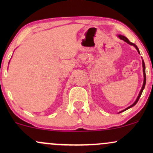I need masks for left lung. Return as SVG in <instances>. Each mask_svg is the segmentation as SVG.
Here are the masks:
<instances>
[{"label":"left lung","instance_id":"8db88e82","mask_svg":"<svg viewBox=\"0 0 153 153\" xmlns=\"http://www.w3.org/2000/svg\"><path fill=\"white\" fill-rule=\"evenodd\" d=\"M118 37H119V39H122V40H123V41H124V42H125L128 43V44H129V45H132V46H134V47H135V48H136V50H137L138 53H139V54H140V50H139L138 47H137V45H135V44H133L132 42H129V40L128 39H127V37H125V36H123V35H121V34H119V35H118ZM143 75H144V81H143V87H142L141 90H140V94H139L138 96H137V98L136 101H135L131 105V106H129V107H127V108H126L125 109H124V110L121 111L119 112V113H121V112H123V111H126V110L129 109V108H131V107H133V106H134V105L136 104L137 103V101H138L139 99H140V96H141V95H142V93H143V90H144V88H145V84H146V74H145V62H144V60H143Z\"/></svg>","mask_w":153,"mask_h":153}]
</instances>
